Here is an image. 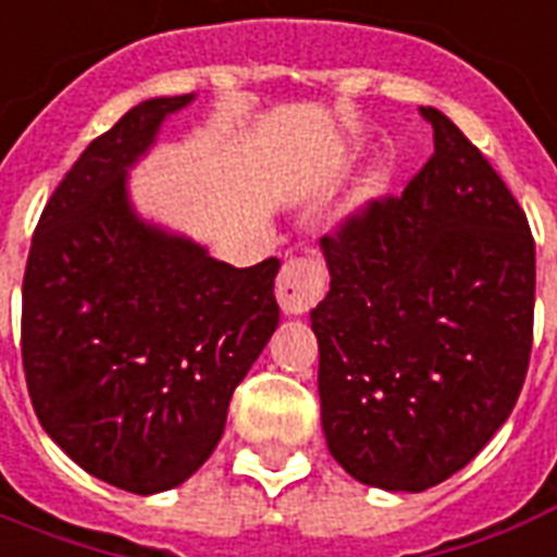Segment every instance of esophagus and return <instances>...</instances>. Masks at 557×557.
<instances>
[{
    "instance_id": "esophagus-1",
    "label": "esophagus",
    "mask_w": 557,
    "mask_h": 557,
    "mask_svg": "<svg viewBox=\"0 0 557 557\" xmlns=\"http://www.w3.org/2000/svg\"><path fill=\"white\" fill-rule=\"evenodd\" d=\"M327 287V270L315 252H299L284 261L275 278V299L287 315H301L313 310Z\"/></svg>"
}]
</instances>
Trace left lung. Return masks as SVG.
Here are the masks:
<instances>
[{
    "instance_id": "left-lung-1",
    "label": "left lung",
    "mask_w": 557,
    "mask_h": 557,
    "mask_svg": "<svg viewBox=\"0 0 557 557\" xmlns=\"http://www.w3.org/2000/svg\"><path fill=\"white\" fill-rule=\"evenodd\" d=\"M420 114L434 154L324 233L331 293L310 313L327 448L388 492L437 486L495 437L535 322L527 212L443 111Z\"/></svg>"
}]
</instances>
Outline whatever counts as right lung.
I'll return each mask as SVG.
<instances>
[{"mask_svg":"<svg viewBox=\"0 0 557 557\" xmlns=\"http://www.w3.org/2000/svg\"><path fill=\"white\" fill-rule=\"evenodd\" d=\"M189 100L140 102L88 144L39 215L22 278V368L42 429L132 495L201 469L278 324V258L238 270L128 209L126 166Z\"/></svg>","mask_w":557,"mask_h":557,"instance_id":"1","label":"right lung"}]
</instances>
